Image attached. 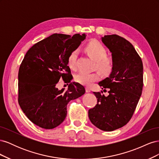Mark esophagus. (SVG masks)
<instances>
[{
    "instance_id": "esophagus-1",
    "label": "esophagus",
    "mask_w": 159,
    "mask_h": 159,
    "mask_svg": "<svg viewBox=\"0 0 159 159\" xmlns=\"http://www.w3.org/2000/svg\"><path fill=\"white\" fill-rule=\"evenodd\" d=\"M85 90H86V92H88V93L91 92V89H90L89 87H86Z\"/></svg>"
}]
</instances>
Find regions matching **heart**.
I'll list each match as a JSON object with an SVG mask.
<instances>
[{"mask_svg": "<svg viewBox=\"0 0 159 159\" xmlns=\"http://www.w3.org/2000/svg\"><path fill=\"white\" fill-rule=\"evenodd\" d=\"M85 51L89 57L95 61V68L103 75H107L113 69V61L110 57H106V50L97 41H91L85 46ZM78 50L71 51L68 56V64L70 68L75 70L77 68ZM100 78L98 71L85 72L80 71L74 75L77 82L83 85H89Z\"/></svg>", "mask_w": 159, "mask_h": 159, "instance_id": "obj_1", "label": "heart"}]
</instances>
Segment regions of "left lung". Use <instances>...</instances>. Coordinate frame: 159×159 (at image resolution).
Segmentation results:
<instances>
[{"instance_id": "8db88e82", "label": "left lung", "mask_w": 159, "mask_h": 159, "mask_svg": "<svg viewBox=\"0 0 159 159\" xmlns=\"http://www.w3.org/2000/svg\"><path fill=\"white\" fill-rule=\"evenodd\" d=\"M102 41L111 52L113 69L98 84L108 88L109 95L93 92L98 103L89 110L88 116L96 127L112 131L125 125L133 116L142 93L143 66L133 46L125 38L106 35Z\"/></svg>"}]
</instances>
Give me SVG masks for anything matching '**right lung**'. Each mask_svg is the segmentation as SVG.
I'll return each mask as SVG.
<instances>
[{"mask_svg":"<svg viewBox=\"0 0 159 159\" xmlns=\"http://www.w3.org/2000/svg\"><path fill=\"white\" fill-rule=\"evenodd\" d=\"M85 37V34H54L26 52L18 71V103L37 126L52 129L60 125L67 115L68 103L85 93L83 85L71 82L68 58ZM61 78L70 83L66 91L57 88Z\"/></svg>","mask_w":159,"mask_h":159,"instance_id":"1","label":"right lung"}]
</instances>
